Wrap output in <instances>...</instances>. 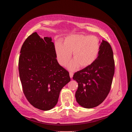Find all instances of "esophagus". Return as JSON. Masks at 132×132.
I'll use <instances>...</instances> for the list:
<instances>
[{
    "mask_svg": "<svg viewBox=\"0 0 132 132\" xmlns=\"http://www.w3.org/2000/svg\"><path fill=\"white\" fill-rule=\"evenodd\" d=\"M73 75V73L72 72H69V76H70V78H72Z\"/></svg>",
    "mask_w": 132,
    "mask_h": 132,
    "instance_id": "1",
    "label": "esophagus"
}]
</instances>
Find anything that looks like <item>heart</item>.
<instances>
[{
	"instance_id": "1",
	"label": "heart",
	"mask_w": 132,
	"mask_h": 132,
	"mask_svg": "<svg viewBox=\"0 0 132 132\" xmlns=\"http://www.w3.org/2000/svg\"><path fill=\"white\" fill-rule=\"evenodd\" d=\"M55 49L57 61L62 66L67 65L72 53L73 61L68 65V68L73 70L79 67L86 68L96 61L100 52V43L96 36L72 34L66 37L63 44L56 43Z\"/></svg>"
}]
</instances>
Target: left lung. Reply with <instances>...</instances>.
<instances>
[{"label":"left lung","instance_id":"1","mask_svg":"<svg viewBox=\"0 0 132 132\" xmlns=\"http://www.w3.org/2000/svg\"><path fill=\"white\" fill-rule=\"evenodd\" d=\"M114 68L111 46L108 42L102 40L96 61L73 76V79L78 84L75 97L80 106L93 108L105 100L111 89Z\"/></svg>","mask_w":132,"mask_h":132}]
</instances>
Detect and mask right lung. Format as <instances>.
Listing matches in <instances>:
<instances>
[{
    "label": "right lung",
    "instance_id": "obj_1",
    "mask_svg": "<svg viewBox=\"0 0 132 132\" xmlns=\"http://www.w3.org/2000/svg\"><path fill=\"white\" fill-rule=\"evenodd\" d=\"M19 71L23 93L34 107L43 111L57 104L62 89L70 81L68 71L60 65L51 37L41 38L36 32L23 43Z\"/></svg>",
    "mask_w": 132,
    "mask_h": 132
}]
</instances>
